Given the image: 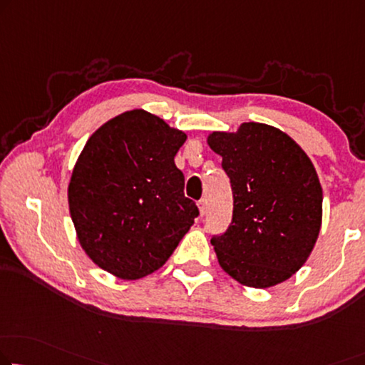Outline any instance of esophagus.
<instances>
[{
  "mask_svg": "<svg viewBox=\"0 0 365 365\" xmlns=\"http://www.w3.org/2000/svg\"><path fill=\"white\" fill-rule=\"evenodd\" d=\"M198 210H200V215L201 216L206 215V210H208V205H206V198H201L198 201Z\"/></svg>",
  "mask_w": 365,
  "mask_h": 365,
  "instance_id": "obj_1",
  "label": "esophagus"
}]
</instances>
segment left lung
Returning a JSON list of instances; mask_svg holds the SVG:
<instances>
[{
  "mask_svg": "<svg viewBox=\"0 0 365 365\" xmlns=\"http://www.w3.org/2000/svg\"><path fill=\"white\" fill-rule=\"evenodd\" d=\"M208 145L222 157L235 198L230 227L211 239L217 262L246 287L282 284L307 262L322 230L313 162L284 130L262 123L215 130Z\"/></svg>",
  "mask_w": 365,
  "mask_h": 365,
  "instance_id": "1",
  "label": "left lung"
}]
</instances>
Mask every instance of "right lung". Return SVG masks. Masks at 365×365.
<instances>
[{
    "mask_svg": "<svg viewBox=\"0 0 365 365\" xmlns=\"http://www.w3.org/2000/svg\"><path fill=\"white\" fill-rule=\"evenodd\" d=\"M187 134L155 114L133 110L86 140L68 183L80 246L98 267L123 280L159 270L198 216L183 195L173 157Z\"/></svg>",
    "mask_w": 365,
    "mask_h": 365,
    "instance_id": "add662e5",
    "label": "right lung"
}]
</instances>
